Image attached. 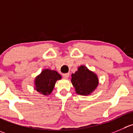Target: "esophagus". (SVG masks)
I'll return each instance as SVG.
<instances>
[{"mask_svg":"<svg viewBox=\"0 0 133 133\" xmlns=\"http://www.w3.org/2000/svg\"><path fill=\"white\" fill-rule=\"evenodd\" d=\"M62 76H63V77L64 78H65V79H68V77H69V74H64L62 75Z\"/></svg>","mask_w":133,"mask_h":133,"instance_id":"obj_1","label":"esophagus"}]
</instances>
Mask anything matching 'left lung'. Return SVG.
Masks as SVG:
<instances>
[{
    "instance_id": "obj_1",
    "label": "left lung",
    "mask_w": 133,
    "mask_h": 133,
    "mask_svg": "<svg viewBox=\"0 0 133 133\" xmlns=\"http://www.w3.org/2000/svg\"><path fill=\"white\" fill-rule=\"evenodd\" d=\"M71 83L78 95H90L98 85V79L96 74L85 65H81L75 74L71 75Z\"/></svg>"
}]
</instances>
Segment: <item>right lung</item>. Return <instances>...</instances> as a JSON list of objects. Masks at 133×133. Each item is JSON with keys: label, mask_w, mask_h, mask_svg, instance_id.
I'll list each match as a JSON object with an SVG mask.
<instances>
[{"label": "right lung", "mask_w": 133, "mask_h": 133, "mask_svg": "<svg viewBox=\"0 0 133 133\" xmlns=\"http://www.w3.org/2000/svg\"><path fill=\"white\" fill-rule=\"evenodd\" d=\"M62 79V76L56 71L46 69L42 71L40 75L36 77L35 89L44 95H48L52 92L56 82Z\"/></svg>", "instance_id": "right-lung-1"}]
</instances>
